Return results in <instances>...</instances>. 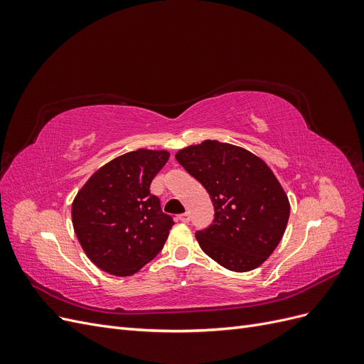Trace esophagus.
I'll return each instance as SVG.
<instances>
[{
    "mask_svg": "<svg viewBox=\"0 0 364 364\" xmlns=\"http://www.w3.org/2000/svg\"><path fill=\"white\" fill-rule=\"evenodd\" d=\"M178 220H179V222H182V223H188L190 222V214L188 213L181 214V215H178Z\"/></svg>",
    "mask_w": 364,
    "mask_h": 364,
    "instance_id": "esophagus-1",
    "label": "esophagus"
}]
</instances>
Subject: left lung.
<instances>
[{
	"label": "left lung",
	"mask_w": 364,
	"mask_h": 364,
	"mask_svg": "<svg viewBox=\"0 0 364 364\" xmlns=\"http://www.w3.org/2000/svg\"><path fill=\"white\" fill-rule=\"evenodd\" d=\"M214 205V223L196 234L208 257L232 272L259 267L287 228L290 202L269 165L252 151L205 139L176 153Z\"/></svg>",
	"instance_id": "obj_1"
}]
</instances>
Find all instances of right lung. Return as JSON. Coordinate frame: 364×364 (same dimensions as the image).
Returning a JSON list of instances; mask_svg holds the SVG:
<instances>
[{"mask_svg": "<svg viewBox=\"0 0 364 364\" xmlns=\"http://www.w3.org/2000/svg\"><path fill=\"white\" fill-rule=\"evenodd\" d=\"M170 153L138 149L98 168L74 197L77 240L98 269L130 277L155 258L174 225L150 183Z\"/></svg>", "mask_w": 364, "mask_h": 364, "instance_id": "add662e5", "label": "right lung"}]
</instances>
